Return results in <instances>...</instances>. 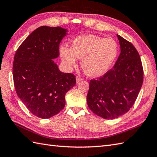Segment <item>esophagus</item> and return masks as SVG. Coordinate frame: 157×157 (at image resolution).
I'll list each match as a JSON object with an SVG mask.
<instances>
[{"label":"esophagus","mask_w":157,"mask_h":157,"mask_svg":"<svg viewBox=\"0 0 157 157\" xmlns=\"http://www.w3.org/2000/svg\"><path fill=\"white\" fill-rule=\"evenodd\" d=\"M82 80H83V78H82L81 77H79V76H76V82H77V83L82 81Z\"/></svg>","instance_id":"obj_1"}]
</instances>
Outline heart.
I'll use <instances>...</instances> for the list:
<instances>
[{
  "instance_id": "b5f03b06",
  "label": "heart",
  "mask_w": 157,
  "mask_h": 157,
  "mask_svg": "<svg viewBox=\"0 0 157 157\" xmlns=\"http://www.w3.org/2000/svg\"><path fill=\"white\" fill-rule=\"evenodd\" d=\"M119 47L116 40L94 35H81L72 40L71 47L62 45L59 53L69 69L75 67L78 58H82L83 70L90 76L105 74L118 56Z\"/></svg>"
}]
</instances>
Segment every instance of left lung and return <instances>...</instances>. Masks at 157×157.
Returning <instances> with one entry per match:
<instances>
[{
    "mask_svg": "<svg viewBox=\"0 0 157 157\" xmlns=\"http://www.w3.org/2000/svg\"><path fill=\"white\" fill-rule=\"evenodd\" d=\"M120 53L112 70L90 82L87 103L93 113L115 119L132 107L143 82V68L132 43L117 35Z\"/></svg>",
    "mask_w": 157,
    "mask_h": 157,
    "instance_id": "obj_1",
    "label": "left lung"
}]
</instances>
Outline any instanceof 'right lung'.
<instances>
[{
	"mask_svg": "<svg viewBox=\"0 0 157 157\" xmlns=\"http://www.w3.org/2000/svg\"><path fill=\"white\" fill-rule=\"evenodd\" d=\"M67 30L42 26L22 43L14 57L16 92L25 106L40 118H49L65 107V96L75 84V76L61 72L54 59Z\"/></svg>",
	"mask_w": 157,
	"mask_h": 157,
	"instance_id": "right-lung-1",
	"label": "right lung"
}]
</instances>
